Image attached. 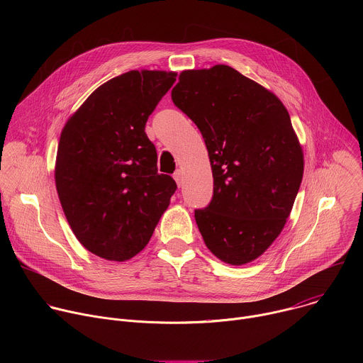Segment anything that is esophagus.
<instances>
[{"mask_svg": "<svg viewBox=\"0 0 363 363\" xmlns=\"http://www.w3.org/2000/svg\"><path fill=\"white\" fill-rule=\"evenodd\" d=\"M182 171L181 169H177L175 172H174V179L177 181V184L181 186V184H182Z\"/></svg>", "mask_w": 363, "mask_h": 363, "instance_id": "esophagus-1", "label": "esophagus"}]
</instances>
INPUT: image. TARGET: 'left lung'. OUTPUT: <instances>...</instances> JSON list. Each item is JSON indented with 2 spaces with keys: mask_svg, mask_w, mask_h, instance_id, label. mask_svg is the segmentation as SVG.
Instances as JSON below:
<instances>
[{
  "mask_svg": "<svg viewBox=\"0 0 363 363\" xmlns=\"http://www.w3.org/2000/svg\"><path fill=\"white\" fill-rule=\"evenodd\" d=\"M174 105L199 129L214 178L211 202L195 210L220 260L241 266L281 233L303 178V152L289 112L267 89L225 65L186 70Z\"/></svg>",
  "mask_w": 363,
  "mask_h": 363,
  "instance_id": "1",
  "label": "left lung"
}]
</instances>
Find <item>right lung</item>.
<instances>
[{
	"mask_svg": "<svg viewBox=\"0 0 363 363\" xmlns=\"http://www.w3.org/2000/svg\"><path fill=\"white\" fill-rule=\"evenodd\" d=\"M175 73L132 70L97 87L66 123L56 188L77 240L93 254L125 262L149 242L177 191L158 172L147 118Z\"/></svg>",
	"mask_w": 363,
	"mask_h": 363,
	"instance_id": "add662e5",
	"label": "right lung"
}]
</instances>
